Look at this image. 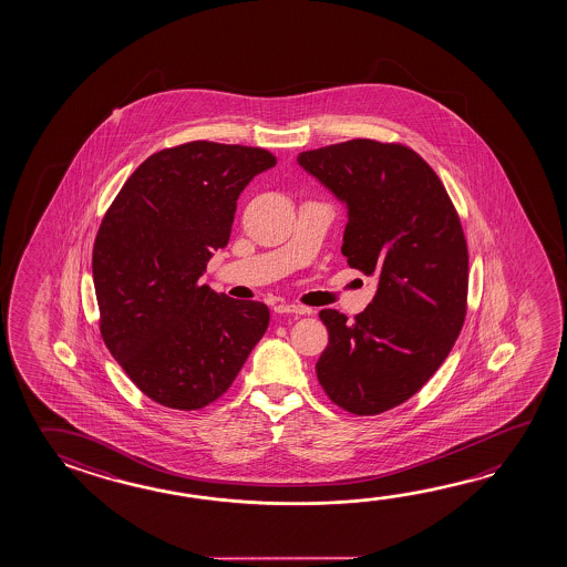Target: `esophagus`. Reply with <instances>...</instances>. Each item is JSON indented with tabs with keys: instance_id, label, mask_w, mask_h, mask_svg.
<instances>
[{
	"instance_id": "esophagus-1",
	"label": "esophagus",
	"mask_w": 567,
	"mask_h": 567,
	"mask_svg": "<svg viewBox=\"0 0 567 567\" xmlns=\"http://www.w3.org/2000/svg\"><path fill=\"white\" fill-rule=\"evenodd\" d=\"M275 312L277 315H310V308L300 307V305H277Z\"/></svg>"
}]
</instances>
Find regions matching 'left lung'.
Wrapping results in <instances>:
<instances>
[{
	"label": "left lung",
	"mask_w": 567,
	"mask_h": 567,
	"mask_svg": "<svg viewBox=\"0 0 567 567\" xmlns=\"http://www.w3.org/2000/svg\"><path fill=\"white\" fill-rule=\"evenodd\" d=\"M298 162L348 204V265L380 280L353 320L320 310L328 346L316 375L338 408L378 415L413 398L463 330V225L435 169L400 142L348 140L300 152Z\"/></svg>",
	"instance_id": "1"
}]
</instances>
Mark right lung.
Wrapping results in <instances>:
<instances>
[{"label":"right lung","mask_w":567,"mask_h":567,"mask_svg":"<svg viewBox=\"0 0 567 567\" xmlns=\"http://www.w3.org/2000/svg\"><path fill=\"white\" fill-rule=\"evenodd\" d=\"M269 150L194 140L144 159L106 209L93 247L99 328L136 388L169 409L219 400L267 326L269 308L199 285L231 235L237 197Z\"/></svg>","instance_id":"obj_1"}]
</instances>
